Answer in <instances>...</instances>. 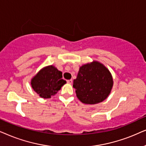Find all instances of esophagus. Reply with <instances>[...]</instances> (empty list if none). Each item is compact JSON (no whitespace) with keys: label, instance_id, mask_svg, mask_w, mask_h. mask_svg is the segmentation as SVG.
Here are the masks:
<instances>
[{"label":"esophagus","instance_id":"34e87169","mask_svg":"<svg viewBox=\"0 0 146 146\" xmlns=\"http://www.w3.org/2000/svg\"><path fill=\"white\" fill-rule=\"evenodd\" d=\"M67 83H69V84H71L72 83H73V81H72V79H69V80H67Z\"/></svg>","mask_w":146,"mask_h":146}]
</instances>
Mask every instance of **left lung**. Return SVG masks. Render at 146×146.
<instances>
[{"instance_id": "left-lung-1", "label": "left lung", "mask_w": 146, "mask_h": 146, "mask_svg": "<svg viewBox=\"0 0 146 146\" xmlns=\"http://www.w3.org/2000/svg\"><path fill=\"white\" fill-rule=\"evenodd\" d=\"M113 85V80L109 69L100 62L93 61L79 67L73 87L79 101L93 105L108 98Z\"/></svg>"}]
</instances>
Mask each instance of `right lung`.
Wrapping results in <instances>:
<instances>
[{
  "label": "right lung",
  "mask_w": 146,
  "mask_h": 146,
  "mask_svg": "<svg viewBox=\"0 0 146 146\" xmlns=\"http://www.w3.org/2000/svg\"><path fill=\"white\" fill-rule=\"evenodd\" d=\"M62 77V72L57 67L53 65L46 66L31 79V85L38 96L48 99L55 96L67 83Z\"/></svg>",
  "instance_id": "add662e5"
}]
</instances>
